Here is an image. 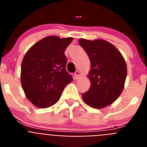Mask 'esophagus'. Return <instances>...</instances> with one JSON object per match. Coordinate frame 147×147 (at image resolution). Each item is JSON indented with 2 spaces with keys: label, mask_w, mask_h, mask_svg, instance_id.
<instances>
[{
  "label": "esophagus",
  "mask_w": 147,
  "mask_h": 147,
  "mask_svg": "<svg viewBox=\"0 0 147 147\" xmlns=\"http://www.w3.org/2000/svg\"><path fill=\"white\" fill-rule=\"evenodd\" d=\"M81 73L80 72V71H76L74 74V78L76 79V80H79L80 77H81Z\"/></svg>",
  "instance_id": "esophagus-1"
}]
</instances>
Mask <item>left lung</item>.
Segmentation results:
<instances>
[{"mask_svg":"<svg viewBox=\"0 0 147 147\" xmlns=\"http://www.w3.org/2000/svg\"><path fill=\"white\" fill-rule=\"evenodd\" d=\"M79 43L90 61L89 90L82 94L86 105L101 109L113 103L122 93L127 77L126 62L113 44L104 40L80 38Z\"/></svg>","mask_w":147,"mask_h":147,"instance_id":"left-lung-1","label":"left lung"}]
</instances>
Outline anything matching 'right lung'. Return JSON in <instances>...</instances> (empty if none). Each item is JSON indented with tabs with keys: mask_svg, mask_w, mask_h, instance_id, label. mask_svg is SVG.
<instances>
[{
	"mask_svg": "<svg viewBox=\"0 0 147 147\" xmlns=\"http://www.w3.org/2000/svg\"><path fill=\"white\" fill-rule=\"evenodd\" d=\"M73 37L49 36L30 48L21 64L20 81L26 98L39 108L59 101L65 87L73 81L67 72L65 50Z\"/></svg>",
	"mask_w": 147,
	"mask_h": 147,
	"instance_id": "add662e5",
	"label": "right lung"
}]
</instances>
